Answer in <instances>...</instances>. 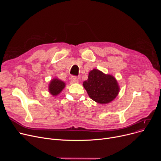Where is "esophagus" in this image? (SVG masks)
Returning a JSON list of instances; mask_svg holds the SVG:
<instances>
[{
    "mask_svg": "<svg viewBox=\"0 0 161 161\" xmlns=\"http://www.w3.org/2000/svg\"><path fill=\"white\" fill-rule=\"evenodd\" d=\"M70 80H71L72 83H78V81H79L78 78L76 77V76H72L70 78Z\"/></svg>",
    "mask_w": 161,
    "mask_h": 161,
    "instance_id": "obj_1",
    "label": "esophagus"
}]
</instances>
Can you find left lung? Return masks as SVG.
Returning a JSON list of instances; mask_svg holds the SVG:
<instances>
[{"label":"left lung","instance_id":"8db88e82","mask_svg":"<svg viewBox=\"0 0 161 161\" xmlns=\"http://www.w3.org/2000/svg\"><path fill=\"white\" fill-rule=\"evenodd\" d=\"M89 97L100 104L112 101L119 93V88L114 76L97 69L91 70L88 79L83 83Z\"/></svg>","mask_w":161,"mask_h":161}]
</instances>
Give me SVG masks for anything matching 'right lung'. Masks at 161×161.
<instances>
[{
	"label": "right lung",
	"mask_w": 161,
	"mask_h": 161,
	"mask_svg": "<svg viewBox=\"0 0 161 161\" xmlns=\"http://www.w3.org/2000/svg\"><path fill=\"white\" fill-rule=\"evenodd\" d=\"M65 87V83L60 80L57 78L53 79L51 81L49 86V91L50 93L53 96L58 95L62 91V90Z\"/></svg>",
	"instance_id": "obj_1"
}]
</instances>
